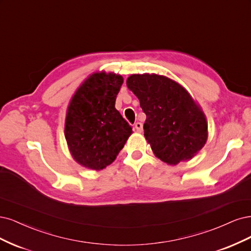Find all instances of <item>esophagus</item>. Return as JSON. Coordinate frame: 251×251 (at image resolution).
Segmentation results:
<instances>
[{"label": "esophagus", "mask_w": 251, "mask_h": 251, "mask_svg": "<svg viewBox=\"0 0 251 251\" xmlns=\"http://www.w3.org/2000/svg\"><path fill=\"white\" fill-rule=\"evenodd\" d=\"M134 128L136 129L137 132H142L143 131V124L141 122H136L134 124Z\"/></svg>", "instance_id": "1"}]
</instances>
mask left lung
Listing matches in <instances>:
<instances>
[{
	"label": "left lung",
	"mask_w": 251,
	"mask_h": 251,
	"mask_svg": "<svg viewBox=\"0 0 251 251\" xmlns=\"http://www.w3.org/2000/svg\"><path fill=\"white\" fill-rule=\"evenodd\" d=\"M126 83L146 114L144 135L156 157L177 165L203 148L207 121L183 86L166 76L147 73L129 76Z\"/></svg>",
	"instance_id": "1"
}]
</instances>
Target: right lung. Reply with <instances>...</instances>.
I'll return each mask as SVG.
<instances>
[{"label":"right lung","instance_id":"obj_1","mask_svg":"<svg viewBox=\"0 0 251 251\" xmlns=\"http://www.w3.org/2000/svg\"><path fill=\"white\" fill-rule=\"evenodd\" d=\"M123 81L115 73H93L72 97L64 136L73 158L82 167L96 171L106 168L132 133L115 107Z\"/></svg>","mask_w":251,"mask_h":251}]
</instances>
